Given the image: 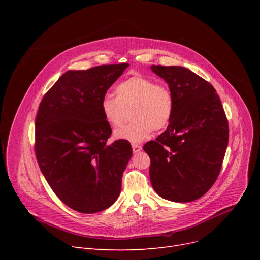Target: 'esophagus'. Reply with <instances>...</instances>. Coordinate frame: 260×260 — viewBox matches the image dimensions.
Here are the masks:
<instances>
[{"label": "esophagus", "instance_id": "esophagus-1", "mask_svg": "<svg viewBox=\"0 0 260 260\" xmlns=\"http://www.w3.org/2000/svg\"><path fill=\"white\" fill-rule=\"evenodd\" d=\"M132 148H133L134 154H137V153H139V152L141 151L142 146H141V145H138V144H132Z\"/></svg>", "mask_w": 260, "mask_h": 260}]
</instances>
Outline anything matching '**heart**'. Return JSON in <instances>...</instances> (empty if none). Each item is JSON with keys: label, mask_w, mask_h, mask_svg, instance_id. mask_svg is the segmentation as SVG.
<instances>
[{"label": "heart", "mask_w": 260, "mask_h": 260, "mask_svg": "<svg viewBox=\"0 0 260 260\" xmlns=\"http://www.w3.org/2000/svg\"><path fill=\"white\" fill-rule=\"evenodd\" d=\"M116 97L106 94L101 100V113L108 125L121 126L125 111L132 108L131 124L115 132V138L132 143H140L152 135L169 126L174 111L175 99L172 90L159 85L151 78L134 75L119 83Z\"/></svg>", "instance_id": "1"}]
</instances>
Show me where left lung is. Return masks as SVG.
I'll return each instance as SVG.
<instances>
[{"mask_svg":"<svg viewBox=\"0 0 260 260\" xmlns=\"http://www.w3.org/2000/svg\"><path fill=\"white\" fill-rule=\"evenodd\" d=\"M151 68L169 84L175 111L167 131L143 146L151 158L149 178L162 198L194 201L220 173L229 142L228 119L208 81L181 66Z\"/></svg>","mask_w":260,"mask_h":260,"instance_id":"1","label":"left lung"}]
</instances>
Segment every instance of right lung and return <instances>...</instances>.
I'll list each match as a JSON object with an SVG mask.
<instances>
[{
  "instance_id": "obj_1",
  "label": "right lung",
  "mask_w": 260,
  "mask_h": 260,
  "mask_svg": "<svg viewBox=\"0 0 260 260\" xmlns=\"http://www.w3.org/2000/svg\"><path fill=\"white\" fill-rule=\"evenodd\" d=\"M128 65L68 71L40 103L35 143L38 165L54 194L77 212L104 211L120 195L133 149L126 140L106 144L112 128L100 105Z\"/></svg>"
}]
</instances>
